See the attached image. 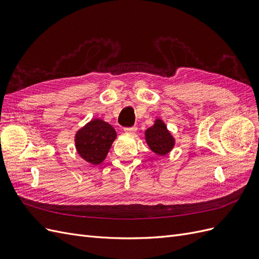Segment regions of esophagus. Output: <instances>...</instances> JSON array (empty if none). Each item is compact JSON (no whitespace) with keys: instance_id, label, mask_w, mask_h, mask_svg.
I'll return each mask as SVG.
<instances>
[{"instance_id":"esophagus-1","label":"esophagus","mask_w":259,"mask_h":259,"mask_svg":"<svg viewBox=\"0 0 259 259\" xmlns=\"http://www.w3.org/2000/svg\"><path fill=\"white\" fill-rule=\"evenodd\" d=\"M124 132L127 133V134H135V133L137 132V127H135V126L125 127V128H124Z\"/></svg>"}]
</instances>
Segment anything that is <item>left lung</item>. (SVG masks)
<instances>
[{
    "label": "left lung",
    "instance_id": "left-lung-1",
    "mask_svg": "<svg viewBox=\"0 0 259 259\" xmlns=\"http://www.w3.org/2000/svg\"><path fill=\"white\" fill-rule=\"evenodd\" d=\"M146 142L152 151L160 155L168 153L174 147V138L167 131L165 124L156 120L153 126L146 131Z\"/></svg>",
    "mask_w": 259,
    "mask_h": 259
}]
</instances>
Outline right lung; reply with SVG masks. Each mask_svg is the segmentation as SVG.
I'll use <instances>...</instances> for the list:
<instances>
[{"instance_id": "1", "label": "right lung", "mask_w": 259, "mask_h": 259, "mask_svg": "<svg viewBox=\"0 0 259 259\" xmlns=\"http://www.w3.org/2000/svg\"><path fill=\"white\" fill-rule=\"evenodd\" d=\"M116 133L110 124L94 119L75 135L76 151L85 161L98 165L106 159Z\"/></svg>"}]
</instances>
